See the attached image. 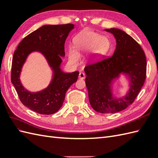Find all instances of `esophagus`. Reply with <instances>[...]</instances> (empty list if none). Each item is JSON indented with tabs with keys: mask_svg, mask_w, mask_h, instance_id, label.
I'll return each instance as SVG.
<instances>
[{
	"mask_svg": "<svg viewBox=\"0 0 158 158\" xmlns=\"http://www.w3.org/2000/svg\"><path fill=\"white\" fill-rule=\"evenodd\" d=\"M85 74L84 73H80V74H79V78L80 79H81V80H83V79H84L85 78Z\"/></svg>",
	"mask_w": 158,
	"mask_h": 158,
	"instance_id": "34e87169",
	"label": "esophagus"
}]
</instances>
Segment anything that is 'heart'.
I'll list each match as a JSON object with an SVG mask.
<instances>
[{"label":"heart","instance_id":"obj_1","mask_svg":"<svg viewBox=\"0 0 158 158\" xmlns=\"http://www.w3.org/2000/svg\"><path fill=\"white\" fill-rule=\"evenodd\" d=\"M74 47L68 50L69 60L72 64H77L80 59V54L89 51L88 58L95 60L106 52L109 41L107 37L100 35L88 28L80 31L73 38Z\"/></svg>","mask_w":158,"mask_h":158}]
</instances>
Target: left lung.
<instances>
[{"instance_id":"1","label":"left lung","mask_w":158,"mask_h":158,"mask_svg":"<svg viewBox=\"0 0 158 158\" xmlns=\"http://www.w3.org/2000/svg\"><path fill=\"white\" fill-rule=\"evenodd\" d=\"M105 31L115 38V50L109 58L85 66V85L95 111L114 113L130 106L140 92L146 79V59L140 45L126 32L117 28ZM121 75L127 79L129 89L125 96L117 98L112 85Z\"/></svg>"}]
</instances>
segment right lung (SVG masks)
<instances>
[{"label": "right lung", "mask_w": 158, "mask_h": 158, "mask_svg": "<svg viewBox=\"0 0 158 158\" xmlns=\"http://www.w3.org/2000/svg\"><path fill=\"white\" fill-rule=\"evenodd\" d=\"M74 28L72 23L44 25L23 38L14 51L11 81L21 102L25 106L43 114H51L62 107L65 94L78 79V71L66 73L61 70L62 57L65 56L64 43ZM39 52L44 56L53 72L50 84L40 92L31 93L23 86L19 79L23 64L31 52Z\"/></svg>", "instance_id": "add662e5"}]
</instances>
